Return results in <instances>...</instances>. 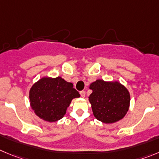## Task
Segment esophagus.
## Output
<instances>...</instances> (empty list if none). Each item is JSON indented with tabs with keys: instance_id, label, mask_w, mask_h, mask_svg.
<instances>
[{
	"instance_id": "34e87169",
	"label": "esophagus",
	"mask_w": 159,
	"mask_h": 159,
	"mask_svg": "<svg viewBox=\"0 0 159 159\" xmlns=\"http://www.w3.org/2000/svg\"><path fill=\"white\" fill-rule=\"evenodd\" d=\"M80 94H81V97H84V96H85V92L81 91V92H80Z\"/></svg>"
}]
</instances>
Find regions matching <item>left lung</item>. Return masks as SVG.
Returning a JSON list of instances; mask_svg holds the SVG:
<instances>
[{
  "instance_id": "8db88e82",
  "label": "left lung",
  "mask_w": 159,
  "mask_h": 159,
  "mask_svg": "<svg viewBox=\"0 0 159 159\" xmlns=\"http://www.w3.org/2000/svg\"><path fill=\"white\" fill-rule=\"evenodd\" d=\"M89 88L93 93L89 99L96 119L103 123H113L126 115L130 96L122 84L117 81L96 80L90 84Z\"/></svg>"
}]
</instances>
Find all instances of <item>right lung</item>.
I'll use <instances>...</instances> for the list:
<instances>
[{"instance_id":"right-lung-1","label":"right lung","mask_w":159,"mask_h":159,"mask_svg":"<svg viewBox=\"0 0 159 159\" xmlns=\"http://www.w3.org/2000/svg\"><path fill=\"white\" fill-rule=\"evenodd\" d=\"M79 96L72 83L60 77L41 78L30 91L32 109L39 118L50 122L61 119L71 100Z\"/></svg>"}]
</instances>
